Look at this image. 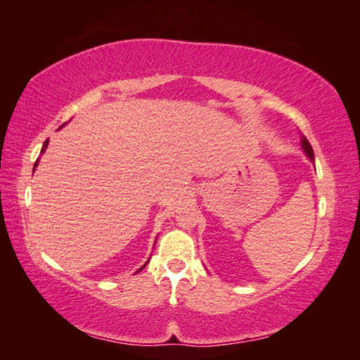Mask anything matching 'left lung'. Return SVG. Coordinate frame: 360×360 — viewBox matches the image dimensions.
Here are the masks:
<instances>
[{"label": "left lung", "mask_w": 360, "mask_h": 360, "mask_svg": "<svg viewBox=\"0 0 360 360\" xmlns=\"http://www.w3.org/2000/svg\"><path fill=\"white\" fill-rule=\"evenodd\" d=\"M302 148H303L304 153H307V155L309 156V159L314 160V150H312V147H311V144H309V141L307 139V136L302 138Z\"/></svg>", "instance_id": "8db88e82"}]
</instances>
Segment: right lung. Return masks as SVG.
<instances>
[{
	"label": "right lung",
	"instance_id": "1",
	"mask_svg": "<svg viewBox=\"0 0 360 360\" xmlns=\"http://www.w3.org/2000/svg\"><path fill=\"white\" fill-rule=\"evenodd\" d=\"M46 148H48V139H46V141H45V144H43V147H41V153H43V151H45V150H46ZM37 163H39V159H37V160H36V163H34V169H36V167H37ZM34 169H32V171H34ZM144 267H146V264H144V266H143V267H141V269H139V270H138V271H141V270H143V269H144Z\"/></svg>",
	"mask_w": 360,
	"mask_h": 360
}]
</instances>
